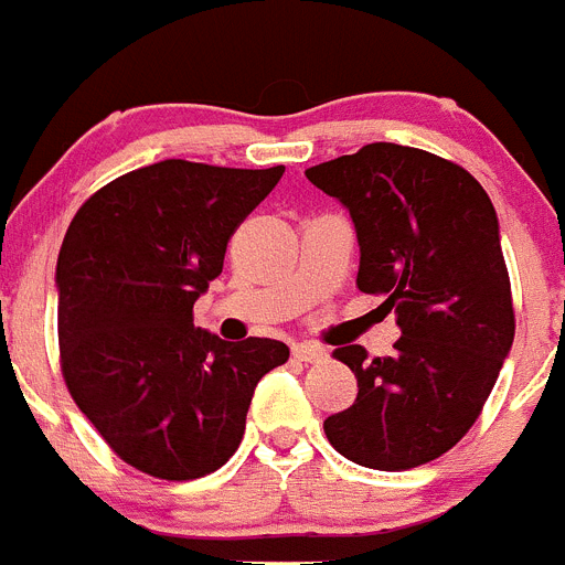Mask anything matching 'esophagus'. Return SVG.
<instances>
[{"label": "esophagus", "instance_id": "obj_1", "mask_svg": "<svg viewBox=\"0 0 565 565\" xmlns=\"http://www.w3.org/2000/svg\"><path fill=\"white\" fill-rule=\"evenodd\" d=\"M291 353L299 359V362H322V359L328 356L326 348H319V344H311V342L294 344Z\"/></svg>", "mask_w": 565, "mask_h": 565}]
</instances>
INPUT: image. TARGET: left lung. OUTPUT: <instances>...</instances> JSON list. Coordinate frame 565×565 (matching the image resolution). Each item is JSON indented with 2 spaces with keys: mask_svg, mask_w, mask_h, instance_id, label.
<instances>
[{
  "mask_svg": "<svg viewBox=\"0 0 565 565\" xmlns=\"http://www.w3.org/2000/svg\"><path fill=\"white\" fill-rule=\"evenodd\" d=\"M306 178L348 206L359 291L384 297L402 328L393 356L333 351L359 396L326 418L328 441L362 467H422L467 436L515 339L495 209L467 169L398 143H367Z\"/></svg>",
  "mask_w": 565,
  "mask_h": 565,
  "instance_id": "left-lung-1",
  "label": "left lung"
}]
</instances>
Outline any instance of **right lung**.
I'll list each match as a JSON object with an SVG mask.
<instances>
[{
    "mask_svg": "<svg viewBox=\"0 0 565 565\" xmlns=\"http://www.w3.org/2000/svg\"><path fill=\"white\" fill-rule=\"evenodd\" d=\"M286 167L161 161L89 194L58 252V362L109 450L163 481L221 469L243 441L254 387L288 344L223 342L192 308L221 277L237 226Z\"/></svg>",
    "mask_w": 565,
    "mask_h": 565,
    "instance_id": "obj_1",
    "label": "right lung"
}]
</instances>
